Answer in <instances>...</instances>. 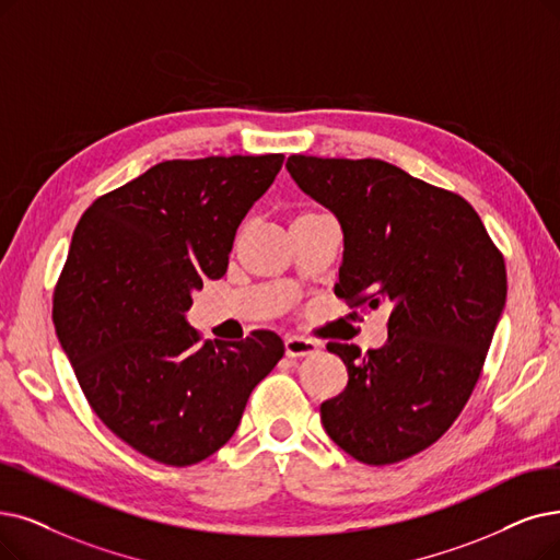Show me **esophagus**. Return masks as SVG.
Instances as JSON below:
<instances>
[{"label": "esophagus", "mask_w": 560, "mask_h": 560, "mask_svg": "<svg viewBox=\"0 0 560 560\" xmlns=\"http://www.w3.org/2000/svg\"><path fill=\"white\" fill-rule=\"evenodd\" d=\"M319 351V345L312 342V340H305V338H299V335H289V338L284 340V353L289 358H301V355H312Z\"/></svg>", "instance_id": "34e87169"}]
</instances>
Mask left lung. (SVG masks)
Segmentation results:
<instances>
[{"mask_svg": "<svg viewBox=\"0 0 560 560\" xmlns=\"http://www.w3.org/2000/svg\"><path fill=\"white\" fill-rule=\"evenodd\" d=\"M287 170L342 228L335 296L390 310L384 347L328 342L349 384L322 401L324 430L363 464L407 459L474 393L505 305L503 257L466 199L386 161L289 155Z\"/></svg>", "mask_w": 560, "mask_h": 560, "instance_id": "1", "label": "left lung"}]
</instances>
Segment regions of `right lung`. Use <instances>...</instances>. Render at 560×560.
I'll return each mask as SVG.
<instances>
[{"mask_svg": "<svg viewBox=\"0 0 560 560\" xmlns=\"http://www.w3.org/2000/svg\"><path fill=\"white\" fill-rule=\"evenodd\" d=\"M282 153L165 161L84 211L55 292V328L96 416L138 453L190 466L236 432L284 345L271 330L202 342L186 312L228 273L241 220Z\"/></svg>", "mask_w": 560, "mask_h": 560, "instance_id": "right-lung-1", "label": "right lung"}]
</instances>
